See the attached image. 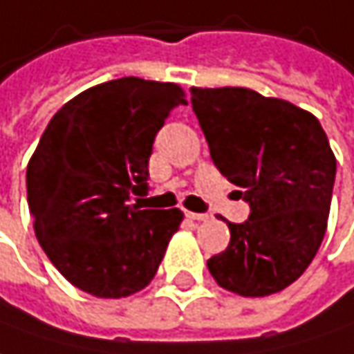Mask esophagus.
<instances>
[{
    "label": "esophagus",
    "instance_id": "obj_1",
    "mask_svg": "<svg viewBox=\"0 0 354 354\" xmlns=\"http://www.w3.org/2000/svg\"><path fill=\"white\" fill-rule=\"evenodd\" d=\"M186 218L196 220V222H206L207 214H198V212H186Z\"/></svg>",
    "mask_w": 354,
    "mask_h": 354
}]
</instances>
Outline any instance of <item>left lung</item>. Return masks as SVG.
Wrapping results in <instances>:
<instances>
[{
    "label": "left lung",
    "instance_id": "1",
    "mask_svg": "<svg viewBox=\"0 0 354 354\" xmlns=\"http://www.w3.org/2000/svg\"><path fill=\"white\" fill-rule=\"evenodd\" d=\"M192 109L216 168L250 204L227 222L230 245L207 259L216 283L266 297L299 279L325 238L337 160L315 116L241 86H192Z\"/></svg>",
    "mask_w": 354,
    "mask_h": 354
}]
</instances>
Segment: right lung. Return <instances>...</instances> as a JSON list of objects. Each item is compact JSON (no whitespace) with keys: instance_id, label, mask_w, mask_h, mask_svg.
<instances>
[{"instance_id":"1","label":"right lung","mask_w":354,"mask_h":354,"mask_svg":"<svg viewBox=\"0 0 354 354\" xmlns=\"http://www.w3.org/2000/svg\"><path fill=\"white\" fill-rule=\"evenodd\" d=\"M186 104L174 83L122 77L91 86L49 120L27 164V202L43 252L95 297L118 299L156 275L184 214L142 209L148 158L170 111Z\"/></svg>"}]
</instances>
